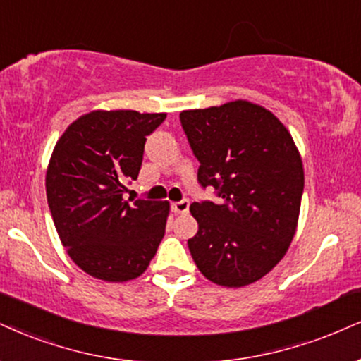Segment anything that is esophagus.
I'll list each match as a JSON object with an SVG mask.
<instances>
[{"mask_svg": "<svg viewBox=\"0 0 361 361\" xmlns=\"http://www.w3.org/2000/svg\"><path fill=\"white\" fill-rule=\"evenodd\" d=\"M171 207L176 214H185V212L189 211V201L188 199H182V201H179V202H173Z\"/></svg>", "mask_w": 361, "mask_h": 361, "instance_id": "34e87169", "label": "esophagus"}]
</instances>
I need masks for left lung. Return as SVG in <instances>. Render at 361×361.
I'll return each instance as SVG.
<instances>
[{
    "instance_id": "8db88e82",
    "label": "left lung",
    "mask_w": 361,
    "mask_h": 361,
    "mask_svg": "<svg viewBox=\"0 0 361 361\" xmlns=\"http://www.w3.org/2000/svg\"><path fill=\"white\" fill-rule=\"evenodd\" d=\"M199 160L202 189L219 201L190 204L199 231L188 241L209 281L241 288L283 259L296 233L305 172L286 127L269 110L235 100L179 115Z\"/></svg>"
}]
</instances>
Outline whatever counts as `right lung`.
Instances as JSON below:
<instances>
[{"instance_id":"obj_1","label":"right lung","mask_w":361,"mask_h":361,"mask_svg":"<svg viewBox=\"0 0 361 361\" xmlns=\"http://www.w3.org/2000/svg\"><path fill=\"white\" fill-rule=\"evenodd\" d=\"M166 117L97 110L75 120L56 142L47 171L48 206L61 244L93 278L128 281L157 252L169 202L126 201L123 192L139 176L147 135Z\"/></svg>"}]
</instances>
